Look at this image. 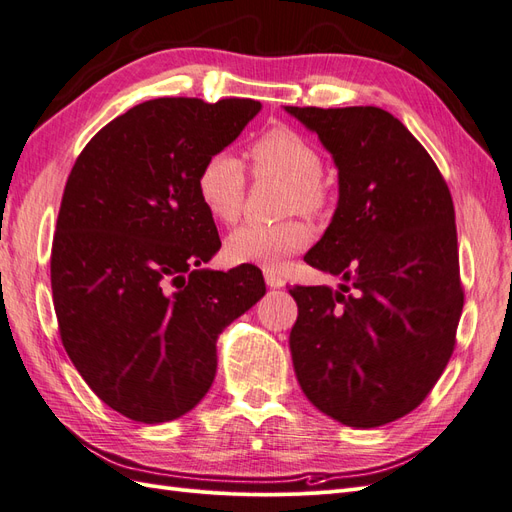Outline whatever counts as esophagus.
I'll list each match as a JSON object with an SVG mask.
<instances>
[{"mask_svg":"<svg viewBox=\"0 0 512 512\" xmlns=\"http://www.w3.org/2000/svg\"><path fill=\"white\" fill-rule=\"evenodd\" d=\"M265 282H267L269 288H282V286L286 284V282L282 280V277L277 275V273H273V271H267V273H265Z\"/></svg>","mask_w":512,"mask_h":512,"instance_id":"esophagus-1","label":"esophagus"}]
</instances>
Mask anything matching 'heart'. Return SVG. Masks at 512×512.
<instances>
[{
  "mask_svg": "<svg viewBox=\"0 0 512 512\" xmlns=\"http://www.w3.org/2000/svg\"><path fill=\"white\" fill-rule=\"evenodd\" d=\"M256 177L286 181L284 203L288 211L316 213L327 203V190L320 181L322 158L305 136L288 126H275L260 134L250 145ZM245 168L230 151H215L200 166L196 192L211 218L224 224L239 220L245 198ZM309 243V228L299 220L280 224H243L232 230L224 252L232 265H254L280 269L286 258L301 252Z\"/></svg>",
  "mask_w": 512,
  "mask_h": 512,
  "instance_id": "b5f03b06",
  "label": "heart"
}]
</instances>
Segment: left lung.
I'll return each mask as SVG.
<instances>
[{"instance_id":"left-lung-1","label":"left lung","mask_w":512,"mask_h":512,"mask_svg":"<svg viewBox=\"0 0 512 512\" xmlns=\"http://www.w3.org/2000/svg\"><path fill=\"white\" fill-rule=\"evenodd\" d=\"M337 168L329 228L305 262L339 275L294 286V374L305 397L356 429L412 412L455 348L463 309L453 198L425 147L378 106H284Z\"/></svg>"}]
</instances>
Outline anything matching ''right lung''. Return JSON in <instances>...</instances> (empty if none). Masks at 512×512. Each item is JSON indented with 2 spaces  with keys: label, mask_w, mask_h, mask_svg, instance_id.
I'll return each mask as SVG.
<instances>
[{
  "label": "right lung",
  "mask_w": 512,
  "mask_h": 512,
  "mask_svg": "<svg viewBox=\"0 0 512 512\" xmlns=\"http://www.w3.org/2000/svg\"><path fill=\"white\" fill-rule=\"evenodd\" d=\"M260 102L158 98L104 126L68 177L51 254L59 335L106 406L158 425L211 389L220 333L267 292L241 265L203 269L218 228L196 192L200 166Z\"/></svg>",
  "instance_id": "add662e5"
}]
</instances>
